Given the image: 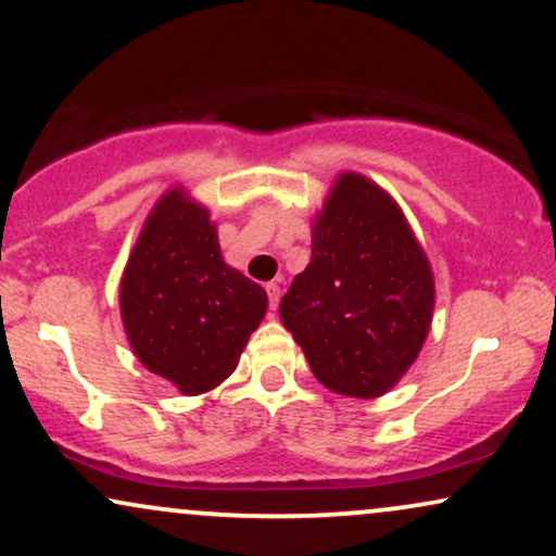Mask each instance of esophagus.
<instances>
[{
    "label": "esophagus",
    "mask_w": 556,
    "mask_h": 556,
    "mask_svg": "<svg viewBox=\"0 0 556 556\" xmlns=\"http://www.w3.org/2000/svg\"><path fill=\"white\" fill-rule=\"evenodd\" d=\"M266 294H269V307H271V311H277L279 294H282V287H279L277 282H269V285H266Z\"/></svg>",
    "instance_id": "34e87169"
}]
</instances>
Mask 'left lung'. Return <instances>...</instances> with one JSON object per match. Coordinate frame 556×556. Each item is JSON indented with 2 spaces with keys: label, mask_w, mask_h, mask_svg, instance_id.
I'll list each match as a JSON object with an SVG mask.
<instances>
[{
  "label": "left lung",
  "mask_w": 556,
  "mask_h": 556,
  "mask_svg": "<svg viewBox=\"0 0 556 556\" xmlns=\"http://www.w3.org/2000/svg\"><path fill=\"white\" fill-rule=\"evenodd\" d=\"M433 271L390 192L341 172L313 217V258L279 318L328 390L371 400L418 359L433 320Z\"/></svg>",
  "instance_id": "left-lung-1"
}]
</instances>
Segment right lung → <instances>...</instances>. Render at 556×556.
<instances>
[{
	"label": "right lung",
	"mask_w": 556,
	"mask_h": 556,
	"mask_svg": "<svg viewBox=\"0 0 556 556\" xmlns=\"http://www.w3.org/2000/svg\"><path fill=\"white\" fill-rule=\"evenodd\" d=\"M264 287L226 264L210 210L172 187L140 228L121 279V318L138 362L181 395L233 375L266 315Z\"/></svg>",
	"instance_id": "right-lung-1"
}]
</instances>
